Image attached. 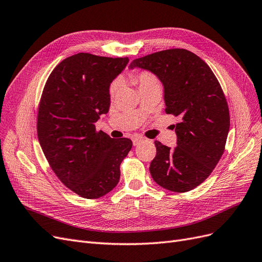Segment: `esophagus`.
Wrapping results in <instances>:
<instances>
[{
	"mask_svg": "<svg viewBox=\"0 0 262 262\" xmlns=\"http://www.w3.org/2000/svg\"><path fill=\"white\" fill-rule=\"evenodd\" d=\"M142 141H143V139L139 138V137H135V138L132 139V142H133V145L134 146H137L138 144H140V142H142Z\"/></svg>",
	"mask_w": 262,
	"mask_h": 262,
	"instance_id": "1",
	"label": "esophagus"
}]
</instances>
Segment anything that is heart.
<instances>
[{"label": "heart", "instance_id": "obj_1", "mask_svg": "<svg viewBox=\"0 0 262 262\" xmlns=\"http://www.w3.org/2000/svg\"><path fill=\"white\" fill-rule=\"evenodd\" d=\"M130 79L132 82L138 86L139 91L149 85L159 84V80L157 79V77L154 74L149 73V71H141V73L132 74L130 76ZM118 89H119V83L116 81V82H114L111 86V94L115 95L117 91H118Z\"/></svg>", "mask_w": 262, "mask_h": 262}]
</instances>
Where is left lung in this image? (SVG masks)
Instances as JSON below:
<instances>
[{"instance_id":"left-lung-1","label":"left lung","mask_w":262,"mask_h":262,"mask_svg":"<svg viewBox=\"0 0 262 262\" xmlns=\"http://www.w3.org/2000/svg\"><path fill=\"white\" fill-rule=\"evenodd\" d=\"M135 67L158 77L165 89L166 113L181 118L176 124L177 147L155 141L151 178L168 191H191L210 176L227 142L230 113L219 81L201 57L184 49L137 58L130 64Z\"/></svg>"}]
</instances>
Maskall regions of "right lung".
Returning a JSON list of instances; mask_svg holds the SVG:
<instances>
[{
  "instance_id": "1",
  "label": "right lung",
  "mask_w": 262,
  "mask_h": 262,
  "mask_svg": "<svg viewBox=\"0 0 262 262\" xmlns=\"http://www.w3.org/2000/svg\"><path fill=\"white\" fill-rule=\"evenodd\" d=\"M128 62L78 53L54 68L43 89L37 129L44 156L61 183L88 200L118 184L120 164L132 147L131 140L95 129L110 111V85Z\"/></svg>"
}]
</instances>
